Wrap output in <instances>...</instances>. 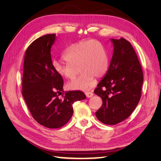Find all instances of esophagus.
<instances>
[{"mask_svg": "<svg viewBox=\"0 0 161 161\" xmlns=\"http://www.w3.org/2000/svg\"><path fill=\"white\" fill-rule=\"evenodd\" d=\"M85 95L87 97H91L92 96H93V93L92 92H85Z\"/></svg>", "mask_w": 161, "mask_h": 161, "instance_id": "esophagus-1", "label": "esophagus"}]
</instances>
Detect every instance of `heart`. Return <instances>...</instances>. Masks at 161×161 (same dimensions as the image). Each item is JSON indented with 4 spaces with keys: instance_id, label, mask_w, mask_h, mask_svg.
Instances as JSON below:
<instances>
[{
    "instance_id": "1",
    "label": "heart",
    "mask_w": 161,
    "mask_h": 161,
    "mask_svg": "<svg viewBox=\"0 0 161 161\" xmlns=\"http://www.w3.org/2000/svg\"><path fill=\"white\" fill-rule=\"evenodd\" d=\"M65 63L54 61L53 69L57 74L68 79L80 75L67 85L70 90H88L94 84V78H99L108 68V57L101 43L95 40L81 41L73 43L63 54Z\"/></svg>"
}]
</instances>
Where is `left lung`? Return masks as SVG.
I'll use <instances>...</instances> for the list:
<instances>
[{
	"mask_svg": "<svg viewBox=\"0 0 161 161\" xmlns=\"http://www.w3.org/2000/svg\"><path fill=\"white\" fill-rule=\"evenodd\" d=\"M111 41L114 53L109 69L94 92L103 101L95 113L97 119L107 125H115L127 119L136 108L144 79L142 66L131 43L122 37Z\"/></svg>",
	"mask_w": 161,
	"mask_h": 161,
	"instance_id": "1",
	"label": "left lung"
}]
</instances>
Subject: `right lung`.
Listing matches in <instances>:
<instances>
[{
    "instance_id": "add662e5",
    "label": "right lung",
    "mask_w": 161,
    "mask_h": 161,
    "mask_svg": "<svg viewBox=\"0 0 161 161\" xmlns=\"http://www.w3.org/2000/svg\"><path fill=\"white\" fill-rule=\"evenodd\" d=\"M55 33L37 38L29 46L24 58L22 95L37 122L48 128H59L73 114L72 104L86 98L80 91L63 92L64 80L53 69L51 47Z\"/></svg>"
}]
</instances>
